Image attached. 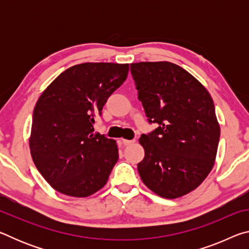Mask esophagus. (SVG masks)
I'll return each mask as SVG.
<instances>
[{
    "instance_id": "obj_1",
    "label": "esophagus",
    "mask_w": 249,
    "mask_h": 249,
    "mask_svg": "<svg viewBox=\"0 0 249 249\" xmlns=\"http://www.w3.org/2000/svg\"><path fill=\"white\" fill-rule=\"evenodd\" d=\"M122 142H123V144H124L125 146H128V145H130V144H133V142H135L134 140H122Z\"/></svg>"
}]
</instances>
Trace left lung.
I'll list each match as a JSON object with an SVG mask.
<instances>
[{
  "label": "left lung",
  "mask_w": 249,
  "mask_h": 249,
  "mask_svg": "<svg viewBox=\"0 0 249 249\" xmlns=\"http://www.w3.org/2000/svg\"><path fill=\"white\" fill-rule=\"evenodd\" d=\"M130 72L148 122L158 124L140 138L145 156L138 174L159 196L188 195L216 158L221 132L213 100L203 84L172 62L130 64Z\"/></svg>",
  "instance_id": "8db88e82"
}]
</instances>
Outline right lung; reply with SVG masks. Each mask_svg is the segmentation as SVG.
Masks as SVG:
<instances>
[{
  "label": "right lung",
  "mask_w": 249,
  "mask_h": 249,
  "mask_svg": "<svg viewBox=\"0 0 249 249\" xmlns=\"http://www.w3.org/2000/svg\"><path fill=\"white\" fill-rule=\"evenodd\" d=\"M128 64L84 62L46 88L34 108L29 149L54 190L87 197L102 189L119 159L116 142L95 134L108 96L127 78Z\"/></svg>",
  "instance_id": "1"
}]
</instances>
